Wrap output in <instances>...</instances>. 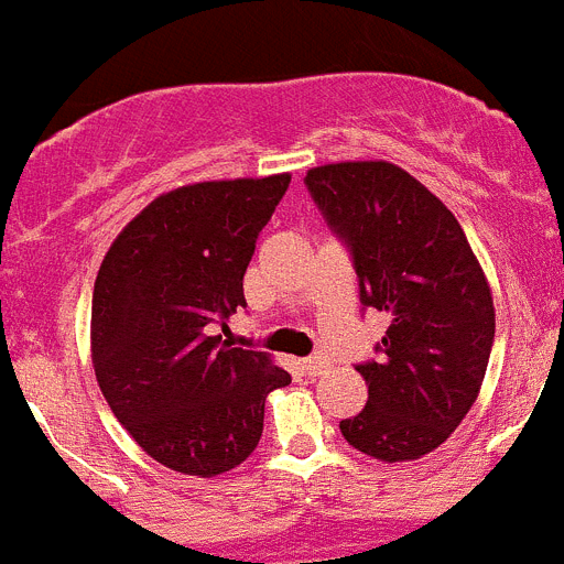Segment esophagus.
<instances>
[{
	"label": "esophagus",
	"mask_w": 564,
	"mask_h": 564,
	"mask_svg": "<svg viewBox=\"0 0 564 564\" xmlns=\"http://www.w3.org/2000/svg\"><path fill=\"white\" fill-rule=\"evenodd\" d=\"M327 367H330V358H327L325 352H316V356H311L302 361V370H305L307 376H322Z\"/></svg>",
	"instance_id": "esophagus-1"
}]
</instances>
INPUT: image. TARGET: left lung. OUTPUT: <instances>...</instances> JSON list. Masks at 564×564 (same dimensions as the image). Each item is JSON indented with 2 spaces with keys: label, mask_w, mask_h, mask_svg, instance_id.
I'll list each match as a JSON object with an SVG mask.
<instances>
[{
  "label": "left lung",
  "mask_w": 564,
  "mask_h": 564,
  "mask_svg": "<svg viewBox=\"0 0 564 564\" xmlns=\"http://www.w3.org/2000/svg\"><path fill=\"white\" fill-rule=\"evenodd\" d=\"M305 186L350 248L361 305L390 313L378 361L356 364L367 406L338 423L376 460H417L460 426L495 344V302L455 214L387 161L327 163Z\"/></svg>",
  "instance_id": "obj_1"
}]
</instances>
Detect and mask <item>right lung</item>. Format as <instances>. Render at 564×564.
<instances>
[{"label": "right lung", "instance_id": "add662e5", "mask_svg": "<svg viewBox=\"0 0 564 564\" xmlns=\"http://www.w3.org/2000/svg\"><path fill=\"white\" fill-rule=\"evenodd\" d=\"M291 174L181 186L109 246L93 291V367L149 457L214 477L257 449L265 398L291 376L212 336L246 307L242 276Z\"/></svg>", "mask_w": 564, "mask_h": 564}]
</instances>
